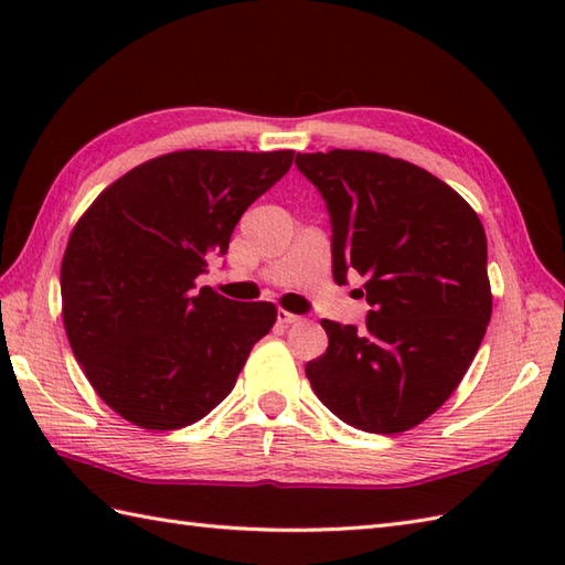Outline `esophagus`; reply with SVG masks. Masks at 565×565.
<instances>
[{
  "mask_svg": "<svg viewBox=\"0 0 565 565\" xmlns=\"http://www.w3.org/2000/svg\"><path fill=\"white\" fill-rule=\"evenodd\" d=\"M301 318L298 316H294V313H289V310H276V322H279V326H284V328H289V326H294V322H298Z\"/></svg>",
  "mask_w": 565,
  "mask_h": 565,
  "instance_id": "34e87169",
  "label": "esophagus"
}]
</instances>
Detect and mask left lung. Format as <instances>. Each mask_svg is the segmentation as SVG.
<instances>
[{
	"label": "left lung",
	"mask_w": 565,
	"mask_h": 565,
	"mask_svg": "<svg viewBox=\"0 0 565 565\" xmlns=\"http://www.w3.org/2000/svg\"><path fill=\"white\" fill-rule=\"evenodd\" d=\"M330 215L332 276H364V328L322 320L328 352L306 364L342 423L395 435L423 423L471 366L493 310L476 211L427 170L381 152L296 154Z\"/></svg>",
	"instance_id": "left-lung-1"
}]
</instances>
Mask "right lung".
Returning a JSON list of instances; mask_svg holds the SVG:
<instances>
[{"label": "right lung", "instance_id": "obj_1", "mask_svg": "<svg viewBox=\"0 0 565 565\" xmlns=\"http://www.w3.org/2000/svg\"><path fill=\"white\" fill-rule=\"evenodd\" d=\"M291 160V150L162 154L104 189L75 225L60 267L65 332L94 391L128 423L179 429L206 417L271 330V303L194 281Z\"/></svg>", "mask_w": 565, "mask_h": 565}]
</instances>
